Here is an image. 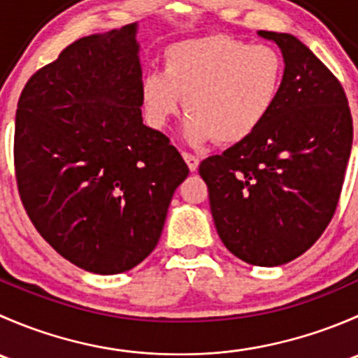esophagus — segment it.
Here are the masks:
<instances>
[{
	"mask_svg": "<svg viewBox=\"0 0 358 358\" xmlns=\"http://www.w3.org/2000/svg\"><path fill=\"white\" fill-rule=\"evenodd\" d=\"M182 156H183V159H185V162H187V166H189L190 171H197V168H199V159L189 152H183Z\"/></svg>",
	"mask_w": 358,
	"mask_h": 358,
	"instance_id": "obj_1",
	"label": "esophagus"
}]
</instances>
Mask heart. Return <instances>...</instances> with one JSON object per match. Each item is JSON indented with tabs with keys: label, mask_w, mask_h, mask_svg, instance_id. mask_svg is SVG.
<instances>
[{
	"label": "heart",
	"mask_w": 358,
	"mask_h": 358,
	"mask_svg": "<svg viewBox=\"0 0 358 358\" xmlns=\"http://www.w3.org/2000/svg\"><path fill=\"white\" fill-rule=\"evenodd\" d=\"M282 78V55L273 46L206 36L169 46L164 72H150L143 79L142 99L156 128H166L185 100L189 117L183 138L190 145L211 140L234 145L266 121L279 99Z\"/></svg>",
	"instance_id": "b5f03b06"
}]
</instances>
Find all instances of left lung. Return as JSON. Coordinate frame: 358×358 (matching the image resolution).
<instances>
[{"mask_svg":"<svg viewBox=\"0 0 358 358\" xmlns=\"http://www.w3.org/2000/svg\"><path fill=\"white\" fill-rule=\"evenodd\" d=\"M280 48L284 78L266 121L201 162L222 243L243 262L277 266L301 256L333 220L353 142L345 90L312 50L258 31Z\"/></svg>","mask_w":358,"mask_h":358,"instance_id":"1","label":"left lung"}]
</instances>
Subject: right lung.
I'll return each mask as SVG.
<instances>
[{
    "instance_id": "obj_1",
    "label": "right lung",
    "mask_w": 358,
    "mask_h": 358,
    "mask_svg": "<svg viewBox=\"0 0 358 358\" xmlns=\"http://www.w3.org/2000/svg\"><path fill=\"white\" fill-rule=\"evenodd\" d=\"M136 24L78 39L39 69L15 115L17 185L36 230L86 272L131 270L157 246L189 168L143 124Z\"/></svg>"
}]
</instances>
